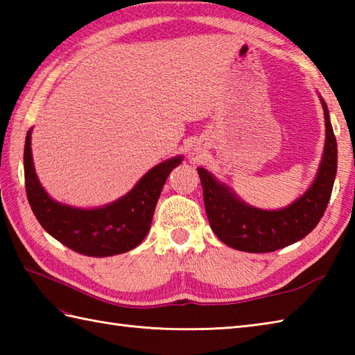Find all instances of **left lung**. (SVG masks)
<instances>
[{"label":"left lung","mask_w":355,"mask_h":355,"mask_svg":"<svg viewBox=\"0 0 355 355\" xmlns=\"http://www.w3.org/2000/svg\"><path fill=\"white\" fill-rule=\"evenodd\" d=\"M320 102L327 128L322 160L311 186L291 205L277 210L250 206L207 169L197 168L210 227L225 245L247 253L275 252L297 243L319 224L337 172L336 135L327 103L322 97Z\"/></svg>","instance_id":"left-lung-1"}]
</instances>
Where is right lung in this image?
Instances as JSON below:
<instances>
[{"label": "right lung", "mask_w": 355, "mask_h": 355, "mask_svg": "<svg viewBox=\"0 0 355 355\" xmlns=\"http://www.w3.org/2000/svg\"><path fill=\"white\" fill-rule=\"evenodd\" d=\"M30 146L32 130L26 135L24 177L36 220L59 243L93 258L126 253L145 239L166 178L183 162V155L168 158L149 169L122 198L102 207L82 209L62 205L45 192L35 172Z\"/></svg>", "instance_id": "1"}]
</instances>
